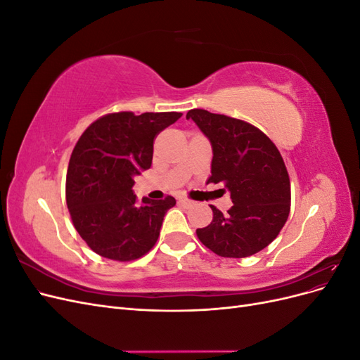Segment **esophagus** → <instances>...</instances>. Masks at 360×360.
<instances>
[{"label": "esophagus", "instance_id": "esophagus-1", "mask_svg": "<svg viewBox=\"0 0 360 360\" xmlns=\"http://www.w3.org/2000/svg\"><path fill=\"white\" fill-rule=\"evenodd\" d=\"M179 202H180L181 205H184V207H192V205H195V201H192V200H189V198H184V197L179 198Z\"/></svg>", "mask_w": 360, "mask_h": 360}]
</instances>
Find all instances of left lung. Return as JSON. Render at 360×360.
<instances>
[{
    "label": "left lung",
    "mask_w": 360,
    "mask_h": 360,
    "mask_svg": "<svg viewBox=\"0 0 360 360\" xmlns=\"http://www.w3.org/2000/svg\"><path fill=\"white\" fill-rule=\"evenodd\" d=\"M213 148L212 176L231 193L226 213L212 205L213 221L198 228L200 242L225 258L250 257L275 240L290 213L288 171L271 139L243 120L191 110Z\"/></svg>",
    "instance_id": "8db88e82"
}]
</instances>
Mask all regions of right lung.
Returning a JSON list of instances; mask_svg holds the SVG:
<instances>
[{
  "mask_svg": "<svg viewBox=\"0 0 360 360\" xmlns=\"http://www.w3.org/2000/svg\"><path fill=\"white\" fill-rule=\"evenodd\" d=\"M181 112H112L85 129L69 160L66 202L91 250L114 261L146 255L158 242L172 197L136 204L134 176L148 169L159 132Z\"/></svg>",
  "mask_w": 360,
  "mask_h": 360,
  "instance_id": "obj_1",
  "label": "right lung"
}]
</instances>
